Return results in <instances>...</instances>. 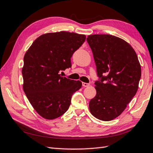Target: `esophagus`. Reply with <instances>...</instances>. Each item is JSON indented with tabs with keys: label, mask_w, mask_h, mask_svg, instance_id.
I'll list each match as a JSON object with an SVG mask.
<instances>
[{
	"label": "esophagus",
	"mask_w": 153,
	"mask_h": 153,
	"mask_svg": "<svg viewBox=\"0 0 153 153\" xmlns=\"http://www.w3.org/2000/svg\"><path fill=\"white\" fill-rule=\"evenodd\" d=\"M82 86H84V87H87L90 86V84H87V83L82 82Z\"/></svg>",
	"instance_id": "34e87169"
}]
</instances>
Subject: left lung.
I'll return each instance as SVG.
<instances>
[{"label":"left lung","instance_id":"8db88e82","mask_svg":"<svg viewBox=\"0 0 153 153\" xmlns=\"http://www.w3.org/2000/svg\"><path fill=\"white\" fill-rule=\"evenodd\" d=\"M100 81L94 83L96 95L89 102L96 118L109 121L117 117L137 93L141 66L135 51L124 39L109 34L87 38Z\"/></svg>","mask_w":153,"mask_h":153}]
</instances>
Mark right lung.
<instances>
[{
    "instance_id": "right-lung-1",
    "label": "right lung",
    "mask_w": 153,
    "mask_h": 153,
    "mask_svg": "<svg viewBox=\"0 0 153 153\" xmlns=\"http://www.w3.org/2000/svg\"><path fill=\"white\" fill-rule=\"evenodd\" d=\"M84 34L61 31L38 37L24 58L23 89L40 116L52 120L61 116L71 104L80 80L61 76L60 71L71 66V57L85 41Z\"/></svg>"
}]
</instances>
